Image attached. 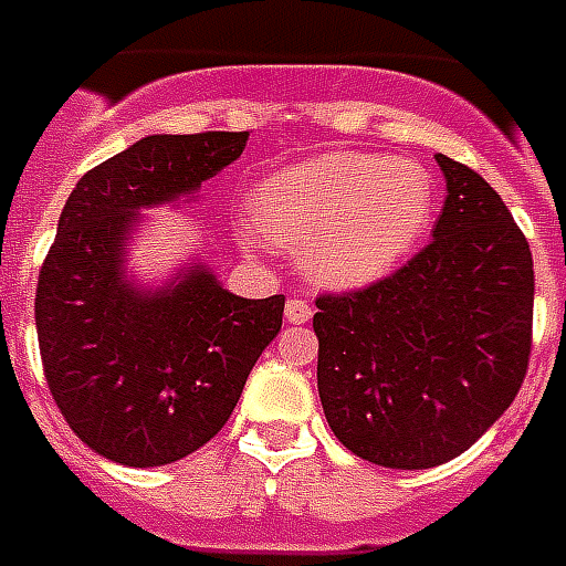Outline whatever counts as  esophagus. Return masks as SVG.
Instances as JSON below:
<instances>
[{"instance_id":"34e87169","label":"esophagus","mask_w":566,"mask_h":566,"mask_svg":"<svg viewBox=\"0 0 566 566\" xmlns=\"http://www.w3.org/2000/svg\"><path fill=\"white\" fill-rule=\"evenodd\" d=\"M311 316H314V307L304 302V298H290L286 302V319H290L292 326H302Z\"/></svg>"}]
</instances>
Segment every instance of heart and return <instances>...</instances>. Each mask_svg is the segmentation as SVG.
<instances>
[{
  "label": "heart",
  "instance_id": "1",
  "mask_svg": "<svg viewBox=\"0 0 566 566\" xmlns=\"http://www.w3.org/2000/svg\"><path fill=\"white\" fill-rule=\"evenodd\" d=\"M432 188L415 164L375 151H332L292 164L255 191V222L302 252L307 271L338 290L392 274L430 226Z\"/></svg>",
  "mask_w": 566,
  "mask_h": 566
}]
</instances>
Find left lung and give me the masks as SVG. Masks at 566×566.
<instances>
[{
	"label": "left lung",
	"instance_id": "left-lung-1",
	"mask_svg": "<svg viewBox=\"0 0 566 566\" xmlns=\"http://www.w3.org/2000/svg\"><path fill=\"white\" fill-rule=\"evenodd\" d=\"M432 240L366 290L316 298V387L335 439L368 463L463 454L518 396L533 344V259L512 212L467 164Z\"/></svg>",
	"mask_w": 566,
	"mask_h": 566
}]
</instances>
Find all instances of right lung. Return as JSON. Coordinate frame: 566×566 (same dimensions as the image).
Segmentation results:
<instances>
[{"label":"right lung","instance_id":"obj_1","mask_svg":"<svg viewBox=\"0 0 566 566\" xmlns=\"http://www.w3.org/2000/svg\"><path fill=\"white\" fill-rule=\"evenodd\" d=\"M250 134L146 136L78 179L35 286L48 390L91 451L124 467L182 460L222 430L283 326V295L240 298L195 264L164 290L124 276L139 210L188 198Z\"/></svg>","mask_w":566,"mask_h":566}]
</instances>
